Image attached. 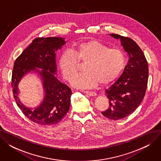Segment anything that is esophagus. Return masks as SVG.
<instances>
[{"label":"esophagus","instance_id":"1","mask_svg":"<svg viewBox=\"0 0 161 161\" xmlns=\"http://www.w3.org/2000/svg\"><path fill=\"white\" fill-rule=\"evenodd\" d=\"M84 92H85L86 94L91 96V97H95L97 95V93L93 91H84Z\"/></svg>","mask_w":161,"mask_h":161}]
</instances>
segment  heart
I'll use <instances>...</instances> for the list:
<instances>
[{"label": "heart", "mask_w": 161, "mask_h": 161, "mask_svg": "<svg viewBox=\"0 0 161 161\" xmlns=\"http://www.w3.org/2000/svg\"><path fill=\"white\" fill-rule=\"evenodd\" d=\"M78 62L86 63L85 72L78 75L72 84L79 89H87L116 79L124 69L125 57L120 49L109 48L98 41L81 42L70 51H64L59 58L58 66L66 80L70 81L74 78L78 71Z\"/></svg>", "instance_id": "b5f03b06"}]
</instances>
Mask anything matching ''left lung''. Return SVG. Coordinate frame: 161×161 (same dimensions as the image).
Here are the masks:
<instances>
[{"instance_id": "8db88e82", "label": "left lung", "mask_w": 161, "mask_h": 161, "mask_svg": "<svg viewBox=\"0 0 161 161\" xmlns=\"http://www.w3.org/2000/svg\"><path fill=\"white\" fill-rule=\"evenodd\" d=\"M109 36L119 40L129 59L120 77L106 89L109 107L102 114L119 120L134 112L145 96L148 80V64L141 48L133 40L116 34Z\"/></svg>"}]
</instances>
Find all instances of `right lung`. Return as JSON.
I'll use <instances>...</instances> for the list:
<instances>
[{
    "label": "right lung",
    "mask_w": 161,
    "mask_h": 161,
    "mask_svg": "<svg viewBox=\"0 0 161 161\" xmlns=\"http://www.w3.org/2000/svg\"><path fill=\"white\" fill-rule=\"evenodd\" d=\"M66 43L62 37L36 38L14 63L12 87L16 104L31 121L41 125L57 124L69 111L72 91L57 78L56 53ZM29 73L39 76L44 90V99L35 108L25 106L19 98V83Z\"/></svg>",
    "instance_id": "right-lung-1"
}]
</instances>
